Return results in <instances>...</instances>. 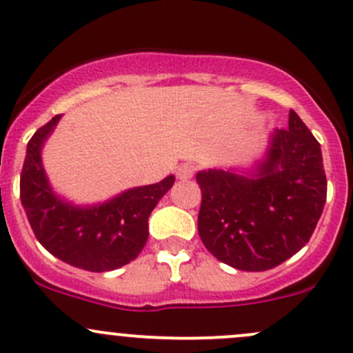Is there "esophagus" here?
Returning a JSON list of instances; mask_svg holds the SVG:
<instances>
[{"label":"esophagus","mask_w":353,"mask_h":353,"mask_svg":"<svg viewBox=\"0 0 353 353\" xmlns=\"http://www.w3.org/2000/svg\"><path fill=\"white\" fill-rule=\"evenodd\" d=\"M194 172H196V167L193 165V163H181L179 167H177L176 174L179 179H191V177L194 176Z\"/></svg>","instance_id":"34e87169"}]
</instances>
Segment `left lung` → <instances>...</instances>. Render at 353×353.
<instances>
[{"mask_svg":"<svg viewBox=\"0 0 353 353\" xmlns=\"http://www.w3.org/2000/svg\"><path fill=\"white\" fill-rule=\"evenodd\" d=\"M196 181L203 244L219 261L244 272L275 268L309 243L328 186L321 147L294 110L287 130L272 134L251 177L208 169Z\"/></svg>","mask_w":353,"mask_h":353,"instance_id":"8db88e82","label":"left lung"}]
</instances>
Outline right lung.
<instances>
[{
  "label": "right lung",
  "mask_w": 353,
  "mask_h": 353,
  "mask_svg": "<svg viewBox=\"0 0 353 353\" xmlns=\"http://www.w3.org/2000/svg\"><path fill=\"white\" fill-rule=\"evenodd\" d=\"M61 114L39 128L27 145L20 176V199L37 241L87 272H110L133 261L148 239V216L172 188L174 176L140 186L95 206H74L56 196L42 167L41 150Z\"/></svg>",
  "instance_id": "add662e5"
}]
</instances>
